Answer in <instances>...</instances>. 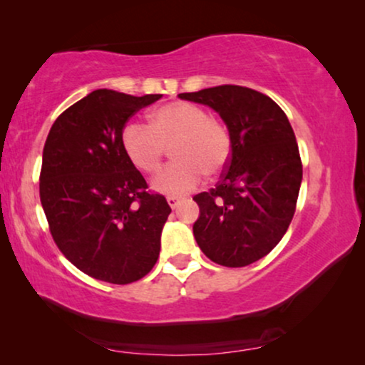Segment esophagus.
<instances>
[{
	"instance_id": "1",
	"label": "esophagus",
	"mask_w": 365,
	"mask_h": 365,
	"mask_svg": "<svg viewBox=\"0 0 365 365\" xmlns=\"http://www.w3.org/2000/svg\"><path fill=\"white\" fill-rule=\"evenodd\" d=\"M166 201H168V204H169V206H171V207L174 209V207H176V206H178V204H179V202H181V199H179L178 196H168V197H166Z\"/></svg>"
}]
</instances>
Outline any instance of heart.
Instances as JSON below:
<instances>
[{
  "mask_svg": "<svg viewBox=\"0 0 365 365\" xmlns=\"http://www.w3.org/2000/svg\"><path fill=\"white\" fill-rule=\"evenodd\" d=\"M123 151L138 171L154 174L168 148L174 163L154 179L164 194H184L201 184L204 174L217 176L231 161V133L221 119L192 103L174 101L154 109L149 124L128 123L121 131Z\"/></svg>",
  "mask_w": 365,
  "mask_h": 365,
  "instance_id": "b5f03b06",
  "label": "heart"
}]
</instances>
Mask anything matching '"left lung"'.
I'll list each match as a JSON object with an SVG mask.
<instances>
[{
    "mask_svg": "<svg viewBox=\"0 0 365 365\" xmlns=\"http://www.w3.org/2000/svg\"><path fill=\"white\" fill-rule=\"evenodd\" d=\"M181 99L211 106L231 133V161L216 187L192 199V231L212 262L244 267L267 256L291 224L302 181V161L286 113L266 94L222 84Z\"/></svg>",
    "mask_w": 365,
    "mask_h": 365,
    "instance_id": "obj_1",
    "label": "left lung"
}]
</instances>
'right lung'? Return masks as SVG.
<instances>
[{
    "label": "right lung",
    "instance_id": "right-lung-1",
    "mask_svg": "<svg viewBox=\"0 0 365 365\" xmlns=\"http://www.w3.org/2000/svg\"><path fill=\"white\" fill-rule=\"evenodd\" d=\"M161 96L96 89L59 114L44 143L39 199L49 232L73 266L99 281H139L159 257L171 207L129 163L121 131Z\"/></svg>",
    "mask_w": 365,
    "mask_h": 365
}]
</instances>
